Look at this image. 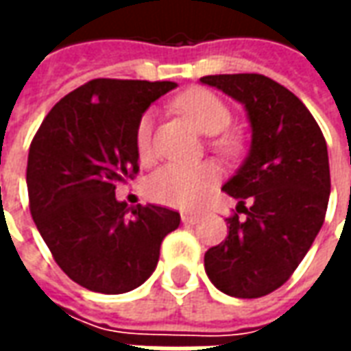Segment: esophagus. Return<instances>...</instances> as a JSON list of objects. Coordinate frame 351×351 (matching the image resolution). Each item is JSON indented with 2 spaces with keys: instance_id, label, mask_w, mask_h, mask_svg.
Masks as SVG:
<instances>
[{
  "instance_id": "1",
  "label": "esophagus",
  "mask_w": 351,
  "mask_h": 351,
  "mask_svg": "<svg viewBox=\"0 0 351 351\" xmlns=\"http://www.w3.org/2000/svg\"><path fill=\"white\" fill-rule=\"evenodd\" d=\"M199 214H191V213H184L182 214V221L184 223H188V226H193V223H197L199 221Z\"/></svg>"
}]
</instances>
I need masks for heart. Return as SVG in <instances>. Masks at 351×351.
<instances>
[{
	"instance_id": "heart-1",
	"label": "heart",
	"mask_w": 351,
	"mask_h": 351,
	"mask_svg": "<svg viewBox=\"0 0 351 351\" xmlns=\"http://www.w3.org/2000/svg\"><path fill=\"white\" fill-rule=\"evenodd\" d=\"M175 107L182 114L188 116L193 125L206 135H216L231 123L229 107L210 90L197 88V90L182 93L180 97H176ZM152 130V112H145L141 116L137 131H135L137 154L143 163H148L154 158ZM213 146L216 152L223 154V156H233L239 152L241 143L235 135L221 133L213 138ZM218 176H220L218 169L210 163L188 165V163L173 161L150 175L148 182H146V191L154 201H158L161 205L190 208V206L197 205L199 201L213 190L218 182Z\"/></svg>"
}]
</instances>
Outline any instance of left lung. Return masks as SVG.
<instances>
[{
  "mask_svg": "<svg viewBox=\"0 0 351 351\" xmlns=\"http://www.w3.org/2000/svg\"><path fill=\"white\" fill-rule=\"evenodd\" d=\"M201 82L243 103L252 125L248 158L221 188L239 205L226 218V241L206 250L205 271L226 295L256 299L286 284L324 226L327 145L304 103L265 75H208Z\"/></svg>",
  "mask_w": 351,
  "mask_h": 351,
  "instance_id": "left-lung-1",
  "label": "left lung"
}]
</instances>
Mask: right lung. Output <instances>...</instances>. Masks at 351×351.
<instances>
[{
    "mask_svg": "<svg viewBox=\"0 0 351 351\" xmlns=\"http://www.w3.org/2000/svg\"><path fill=\"white\" fill-rule=\"evenodd\" d=\"M175 82L95 79L52 107L27 154L29 210L60 269L79 286L118 295L150 278L180 214L130 208L116 186L138 173L135 131Z\"/></svg>",
    "mask_w": 351,
    "mask_h": 351,
    "instance_id": "1",
    "label": "right lung"
}]
</instances>
